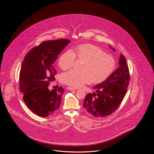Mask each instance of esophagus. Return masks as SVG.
I'll return each mask as SVG.
<instances>
[{"label": "esophagus", "instance_id": "34e87169", "mask_svg": "<svg viewBox=\"0 0 154 154\" xmlns=\"http://www.w3.org/2000/svg\"><path fill=\"white\" fill-rule=\"evenodd\" d=\"M67 89L68 90H76L77 89H75V88H72V87H68L67 88Z\"/></svg>", "mask_w": 154, "mask_h": 154}]
</instances>
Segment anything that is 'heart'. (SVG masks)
<instances>
[{
	"mask_svg": "<svg viewBox=\"0 0 154 154\" xmlns=\"http://www.w3.org/2000/svg\"><path fill=\"white\" fill-rule=\"evenodd\" d=\"M84 60L82 70H70L60 75L63 84L77 88L89 82L100 84L111 75L116 67V60L99 47L89 43L79 45L72 50L64 52L59 58L58 65L61 69L68 70L74 64L75 59Z\"/></svg>",
	"mask_w": 154,
	"mask_h": 154,
	"instance_id": "obj_1",
	"label": "heart"
}]
</instances>
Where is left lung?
I'll list each match as a JSON object with an SVG mask.
<instances>
[{
  "label": "left lung",
  "instance_id": "1",
  "mask_svg": "<svg viewBox=\"0 0 154 154\" xmlns=\"http://www.w3.org/2000/svg\"><path fill=\"white\" fill-rule=\"evenodd\" d=\"M113 50L115 51L114 48ZM119 65L105 81L94 87L96 93H89L85 98L83 106L94 117L101 118L111 115L119 107L126 94L130 75L126 59L122 54L120 56Z\"/></svg>",
  "mask_w": 154,
  "mask_h": 154
}]
</instances>
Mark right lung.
I'll return each instance as SVG.
<instances>
[{
	"label": "right lung",
	"mask_w": 154,
	"mask_h": 154,
	"mask_svg": "<svg viewBox=\"0 0 154 154\" xmlns=\"http://www.w3.org/2000/svg\"><path fill=\"white\" fill-rule=\"evenodd\" d=\"M70 42L65 39L45 41L23 59L19 75L20 91L26 106L39 116L51 115L60 107L64 89L60 86L50 90L48 87L56 73L52 64Z\"/></svg>",
	"instance_id": "add662e5"
}]
</instances>
